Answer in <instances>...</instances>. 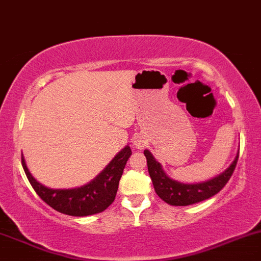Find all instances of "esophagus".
<instances>
[{"label": "esophagus", "mask_w": 261, "mask_h": 261, "mask_svg": "<svg viewBox=\"0 0 261 261\" xmlns=\"http://www.w3.org/2000/svg\"><path fill=\"white\" fill-rule=\"evenodd\" d=\"M135 147L137 148V149H143V147H144V143H143V141H136L135 142Z\"/></svg>", "instance_id": "obj_1"}]
</instances>
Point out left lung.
Returning <instances> with one entry per match:
<instances>
[{
	"label": "left lung",
	"instance_id": "left-lung-1",
	"mask_svg": "<svg viewBox=\"0 0 261 261\" xmlns=\"http://www.w3.org/2000/svg\"><path fill=\"white\" fill-rule=\"evenodd\" d=\"M144 156L147 159L148 172H149L158 196L171 206H188V204L197 203L210 199L225 187L236 167L239 151H237L235 160L224 172L200 183L178 182L165 173L161 164L155 160L153 154L148 149L144 150Z\"/></svg>",
	"mask_w": 261,
	"mask_h": 261
}]
</instances>
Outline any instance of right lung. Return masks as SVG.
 <instances>
[{"instance_id":"right-lung-1","label":"right lung","mask_w":261,"mask_h":261,"mask_svg":"<svg viewBox=\"0 0 261 261\" xmlns=\"http://www.w3.org/2000/svg\"><path fill=\"white\" fill-rule=\"evenodd\" d=\"M130 155L131 148L126 146L115 155L94 179L84 186L71 189H53L45 187L30 172L24 155H21V164L30 184L38 196L51 208L67 216L85 217L103 212L113 202L121 174Z\"/></svg>"}]
</instances>
